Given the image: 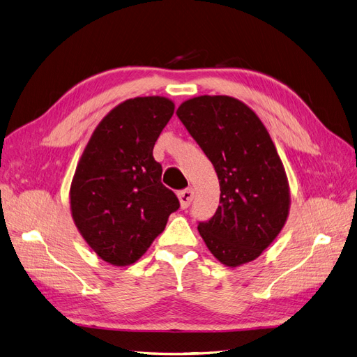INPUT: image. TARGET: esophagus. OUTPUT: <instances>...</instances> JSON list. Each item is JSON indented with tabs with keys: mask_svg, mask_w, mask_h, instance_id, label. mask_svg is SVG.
<instances>
[{
	"mask_svg": "<svg viewBox=\"0 0 357 357\" xmlns=\"http://www.w3.org/2000/svg\"><path fill=\"white\" fill-rule=\"evenodd\" d=\"M193 195H195V192H193V189H185V190H180L178 192V199H180V205L181 208H188L192 199H193Z\"/></svg>",
	"mask_w": 357,
	"mask_h": 357,
	"instance_id": "esophagus-1",
	"label": "esophagus"
}]
</instances>
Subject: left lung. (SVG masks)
I'll return each mask as SVG.
<instances>
[{"mask_svg": "<svg viewBox=\"0 0 357 357\" xmlns=\"http://www.w3.org/2000/svg\"><path fill=\"white\" fill-rule=\"evenodd\" d=\"M177 116L218 172L220 205L198 225L211 255L226 266L255 261L287 220L290 189L283 162L261 119L228 95H201Z\"/></svg>", "mask_w": 357, "mask_h": 357, "instance_id": "obj_1", "label": "left lung"}]
</instances>
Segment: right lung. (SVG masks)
I'll return each mask as SVG.
<instances>
[{"mask_svg": "<svg viewBox=\"0 0 357 357\" xmlns=\"http://www.w3.org/2000/svg\"><path fill=\"white\" fill-rule=\"evenodd\" d=\"M172 113L174 102L165 96L126 100L104 116L83 150L70 188L71 215L107 264L137 262L180 207L153 158Z\"/></svg>", "mask_w": 357, "mask_h": 357, "instance_id": "add662e5", "label": "right lung"}]
</instances>
